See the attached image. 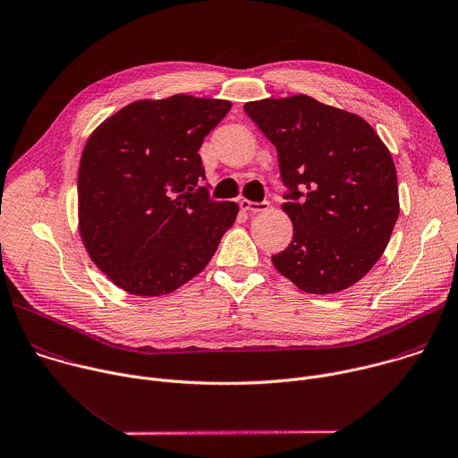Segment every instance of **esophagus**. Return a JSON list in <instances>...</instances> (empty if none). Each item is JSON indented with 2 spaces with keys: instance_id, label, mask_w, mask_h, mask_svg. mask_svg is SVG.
<instances>
[{
  "instance_id": "1",
  "label": "esophagus",
  "mask_w": 458,
  "mask_h": 458,
  "mask_svg": "<svg viewBox=\"0 0 458 458\" xmlns=\"http://www.w3.org/2000/svg\"><path fill=\"white\" fill-rule=\"evenodd\" d=\"M241 208H242V210H246V212H253V214H257V212H264V210H267V208H269V203H267V201L255 203V201L242 199V201H241Z\"/></svg>"
}]
</instances>
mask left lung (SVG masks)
Here are the masks:
<instances>
[{
  "instance_id": "obj_1",
  "label": "left lung",
  "mask_w": 458,
  "mask_h": 458,
  "mask_svg": "<svg viewBox=\"0 0 458 458\" xmlns=\"http://www.w3.org/2000/svg\"><path fill=\"white\" fill-rule=\"evenodd\" d=\"M244 111L276 147L291 189L282 210L293 239L273 266L313 294L354 285L383 255L399 216L388 147L360 114L310 95L253 100Z\"/></svg>"
}]
</instances>
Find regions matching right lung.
I'll list each match as a JSON object with an SVG mask.
<instances>
[{
  "label": "right lung",
  "instance_id": "add662e5",
  "mask_svg": "<svg viewBox=\"0 0 458 458\" xmlns=\"http://www.w3.org/2000/svg\"><path fill=\"white\" fill-rule=\"evenodd\" d=\"M232 102L192 95L134 100L89 134L79 165L82 244L106 276L162 296L199 275L239 205L212 201L198 150Z\"/></svg>",
  "mask_w": 458,
  "mask_h": 458
}]
</instances>
